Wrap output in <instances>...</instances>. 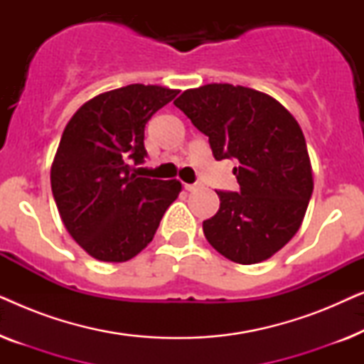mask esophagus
<instances>
[{
    "mask_svg": "<svg viewBox=\"0 0 364 364\" xmlns=\"http://www.w3.org/2000/svg\"><path fill=\"white\" fill-rule=\"evenodd\" d=\"M186 188L188 192H196L200 188V183H186Z\"/></svg>",
    "mask_w": 364,
    "mask_h": 364,
    "instance_id": "obj_1",
    "label": "esophagus"
}]
</instances>
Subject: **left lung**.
Here are the masks:
<instances>
[{"label": "left lung", "instance_id": "8db88e82", "mask_svg": "<svg viewBox=\"0 0 364 364\" xmlns=\"http://www.w3.org/2000/svg\"><path fill=\"white\" fill-rule=\"evenodd\" d=\"M173 104L208 137L215 161H238L240 191H217L220 208L203 220L208 243L242 265L275 255L300 228L313 192L295 117L268 94L232 84L187 89Z\"/></svg>", "mask_w": 364, "mask_h": 364}]
</instances>
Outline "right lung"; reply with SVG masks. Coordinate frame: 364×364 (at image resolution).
Masks as SVG:
<instances>
[{
	"label": "right lung",
	"mask_w": 364,
	"mask_h": 364,
	"mask_svg": "<svg viewBox=\"0 0 364 364\" xmlns=\"http://www.w3.org/2000/svg\"><path fill=\"white\" fill-rule=\"evenodd\" d=\"M178 94L162 86H131L92 97L64 129L51 166V188L71 237L101 262H127L152 242L178 181L137 177L144 129Z\"/></svg>",
	"instance_id": "add662e5"
}]
</instances>
